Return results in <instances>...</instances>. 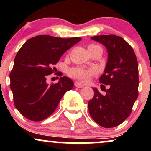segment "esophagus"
<instances>
[{
    "label": "esophagus",
    "instance_id": "obj_1",
    "mask_svg": "<svg viewBox=\"0 0 151 151\" xmlns=\"http://www.w3.org/2000/svg\"><path fill=\"white\" fill-rule=\"evenodd\" d=\"M74 86L77 88H81V87H83V86H84L82 84H81L80 82H79V81H77L74 82Z\"/></svg>",
    "mask_w": 151,
    "mask_h": 151
}]
</instances>
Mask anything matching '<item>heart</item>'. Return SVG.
<instances>
[{"label": "heart", "instance_id": "heart-1", "mask_svg": "<svg viewBox=\"0 0 151 151\" xmlns=\"http://www.w3.org/2000/svg\"><path fill=\"white\" fill-rule=\"evenodd\" d=\"M94 73V70H84V69L79 68V67L70 69L68 72L69 75L70 77L77 79L78 80L82 81V82H86V81H89V78Z\"/></svg>", "mask_w": 151, "mask_h": 151}]
</instances>
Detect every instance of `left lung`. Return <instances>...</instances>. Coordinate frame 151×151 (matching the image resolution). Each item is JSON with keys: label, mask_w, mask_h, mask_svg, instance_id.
<instances>
[{"label": "left lung", "mask_w": 151, "mask_h": 151, "mask_svg": "<svg viewBox=\"0 0 151 151\" xmlns=\"http://www.w3.org/2000/svg\"><path fill=\"white\" fill-rule=\"evenodd\" d=\"M91 38L107 49L108 62L99 81L101 86L108 85L109 89H104L105 95L93 89L94 96L88 103L89 111L99 125L115 127L129 116L138 98V61L132 47L119 36L106 35Z\"/></svg>", "instance_id": "left-lung-1"}]
</instances>
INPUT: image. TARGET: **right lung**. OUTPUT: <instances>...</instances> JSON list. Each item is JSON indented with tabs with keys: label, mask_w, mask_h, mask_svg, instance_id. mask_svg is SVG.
Returning a JSON list of instances; mask_svg holds the SVG:
<instances>
[{
	"label": "right lung",
	"mask_w": 151,
	"mask_h": 151,
	"mask_svg": "<svg viewBox=\"0 0 151 151\" xmlns=\"http://www.w3.org/2000/svg\"><path fill=\"white\" fill-rule=\"evenodd\" d=\"M81 40L42 35L29 39L19 50L10 74V86L15 107L26 119L40 121L50 116L66 91L73 88V81L67 77L50 85L46 79L62 55Z\"/></svg>",
	"instance_id": "right-lung-1"
}]
</instances>
